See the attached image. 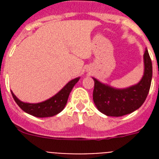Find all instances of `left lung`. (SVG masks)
I'll list each match as a JSON object with an SVG mask.
<instances>
[{
    "mask_svg": "<svg viewBox=\"0 0 159 159\" xmlns=\"http://www.w3.org/2000/svg\"><path fill=\"white\" fill-rule=\"evenodd\" d=\"M144 72L140 82L124 89L103 84L93 77V101L102 113L108 116H123L139 109L146 100L153 76L152 61L148 50L143 54Z\"/></svg>",
    "mask_w": 159,
    "mask_h": 159,
    "instance_id": "left-lung-1",
    "label": "left lung"
}]
</instances>
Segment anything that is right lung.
Returning <instances> with one entry per match:
<instances>
[{"instance_id":"right-lung-1","label":"right lung","mask_w":159,"mask_h":159,"mask_svg":"<svg viewBox=\"0 0 159 159\" xmlns=\"http://www.w3.org/2000/svg\"><path fill=\"white\" fill-rule=\"evenodd\" d=\"M79 79L80 77L72 79L55 96L39 103L32 104V103L23 102L20 101L12 92H11V94L16 104L26 113L30 114L31 116H36V117H39V118L51 117L60 113L64 109L65 106L67 104L70 92L75 84L79 81Z\"/></svg>"}]
</instances>
